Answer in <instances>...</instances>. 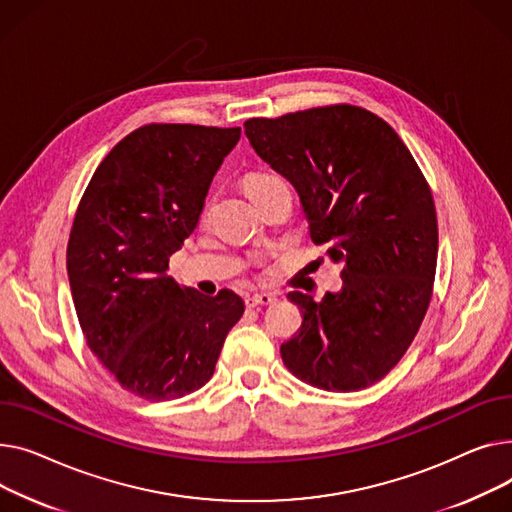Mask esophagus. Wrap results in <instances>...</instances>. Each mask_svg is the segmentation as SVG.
Listing matches in <instances>:
<instances>
[{"mask_svg": "<svg viewBox=\"0 0 512 512\" xmlns=\"http://www.w3.org/2000/svg\"><path fill=\"white\" fill-rule=\"evenodd\" d=\"M277 299L275 293H252L246 297V306L248 308H256V306H268L273 304Z\"/></svg>", "mask_w": 512, "mask_h": 512, "instance_id": "esophagus-1", "label": "esophagus"}]
</instances>
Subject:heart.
Segmentation results:
<instances>
[{
    "label": "heart",
    "instance_id": "obj_1",
    "mask_svg": "<svg viewBox=\"0 0 512 512\" xmlns=\"http://www.w3.org/2000/svg\"><path fill=\"white\" fill-rule=\"evenodd\" d=\"M285 184L281 177L273 175V173H264V171H252L244 177V186H246V192L250 194L252 200L260 198L262 194H266L268 190H273L277 186Z\"/></svg>",
    "mask_w": 512,
    "mask_h": 512
}]
</instances>
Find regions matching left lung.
<instances>
[{"label": "left lung", "mask_w": 512, "mask_h": 512, "mask_svg": "<svg viewBox=\"0 0 512 512\" xmlns=\"http://www.w3.org/2000/svg\"><path fill=\"white\" fill-rule=\"evenodd\" d=\"M256 155L299 194L310 237L341 264L322 302L291 291L304 322L281 345L293 376L322 390H362L415 339L434 287L438 221L430 186L384 119L328 105L244 124Z\"/></svg>", "instance_id": "left-lung-1"}]
</instances>
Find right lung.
Instances as JSON below:
<instances>
[{
	"label": "right lung",
	"instance_id": "right-lung-1",
	"mask_svg": "<svg viewBox=\"0 0 512 512\" xmlns=\"http://www.w3.org/2000/svg\"><path fill=\"white\" fill-rule=\"evenodd\" d=\"M239 128L148 124L101 161L78 204L68 277L86 345L128 393L171 401L215 372L242 297L179 287L169 256L196 229Z\"/></svg>",
	"mask_w": 512,
	"mask_h": 512
}]
</instances>
